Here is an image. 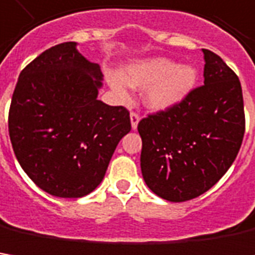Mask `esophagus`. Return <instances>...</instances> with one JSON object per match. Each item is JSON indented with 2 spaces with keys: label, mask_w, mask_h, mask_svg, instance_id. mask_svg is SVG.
Segmentation results:
<instances>
[{
  "label": "esophagus",
  "mask_w": 255,
  "mask_h": 255,
  "mask_svg": "<svg viewBox=\"0 0 255 255\" xmlns=\"http://www.w3.org/2000/svg\"><path fill=\"white\" fill-rule=\"evenodd\" d=\"M140 121V115L137 112H130V122H131V128L136 129L137 128V124Z\"/></svg>",
  "instance_id": "1"
}]
</instances>
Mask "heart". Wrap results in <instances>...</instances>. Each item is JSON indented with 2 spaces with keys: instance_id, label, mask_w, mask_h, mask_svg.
Masks as SVG:
<instances>
[{
  "instance_id": "b5f03b06",
  "label": "heart",
  "mask_w": 255,
  "mask_h": 255,
  "mask_svg": "<svg viewBox=\"0 0 255 255\" xmlns=\"http://www.w3.org/2000/svg\"><path fill=\"white\" fill-rule=\"evenodd\" d=\"M198 71L192 66H178L165 57H153L129 64L122 74L108 77L111 88L122 100L129 97V87L146 90L144 102L148 108L164 111L179 104L195 87Z\"/></svg>"
}]
</instances>
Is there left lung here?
Wrapping results in <instances>:
<instances>
[{"label":"left lung","instance_id":"1","mask_svg":"<svg viewBox=\"0 0 255 255\" xmlns=\"http://www.w3.org/2000/svg\"><path fill=\"white\" fill-rule=\"evenodd\" d=\"M202 52L203 85L137 125L143 178L170 202H185L211 189L235 161L246 130L239 77L216 53Z\"/></svg>","mask_w":255,"mask_h":255}]
</instances>
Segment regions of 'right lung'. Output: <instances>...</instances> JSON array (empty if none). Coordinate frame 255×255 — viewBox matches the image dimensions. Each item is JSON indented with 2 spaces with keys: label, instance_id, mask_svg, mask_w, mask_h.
<instances>
[{
  "label": "right lung",
  "instance_id": "obj_1",
  "mask_svg": "<svg viewBox=\"0 0 255 255\" xmlns=\"http://www.w3.org/2000/svg\"><path fill=\"white\" fill-rule=\"evenodd\" d=\"M76 46L56 44L20 71L8 115L20 167L59 198H81L98 187L119 140L131 129L126 108L97 100L101 68Z\"/></svg>",
  "mask_w": 255,
  "mask_h": 255
}]
</instances>
